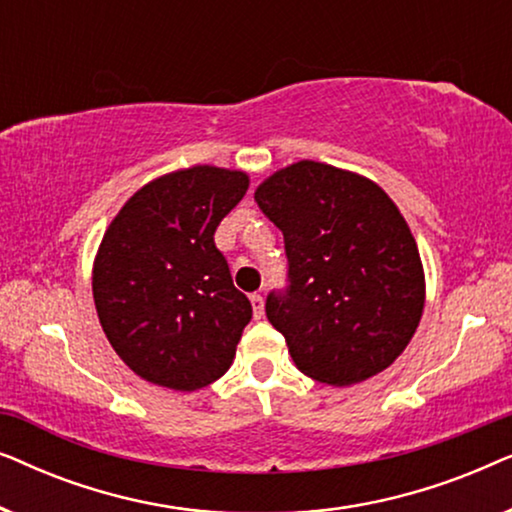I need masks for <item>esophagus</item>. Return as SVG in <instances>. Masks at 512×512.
Segmentation results:
<instances>
[{
  "label": "esophagus",
  "mask_w": 512,
  "mask_h": 512,
  "mask_svg": "<svg viewBox=\"0 0 512 512\" xmlns=\"http://www.w3.org/2000/svg\"><path fill=\"white\" fill-rule=\"evenodd\" d=\"M249 300H251V307H254V317L261 319L263 317V307H265L263 296H261V293H251Z\"/></svg>",
  "instance_id": "esophagus-1"
}]
</instances>
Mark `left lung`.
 Segmentation results:
<instances>
[{
  "label": "left lung",
  "instance_id": "left-lung-1",
  "mask_svg": "<svg viewBox=\"0 0 512 512\" xmlns=\"http://www.w3.org/2000/svg\"><path fill=\"white\" fill-rule=\"evenodd\" d=\"M282 230L286 286L265 300L293 363L345 387L396 361L424 310V270L408 223L373 181L300 160L256 188Z\"/></svg>",
  "mask_w": 512,
  "mask_h": 512
}]
</instances>
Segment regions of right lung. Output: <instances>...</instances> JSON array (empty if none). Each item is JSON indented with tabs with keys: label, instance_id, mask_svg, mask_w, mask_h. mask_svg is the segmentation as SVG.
Listing matches in <instances>:
<instances>
[{
	"label": "right lung",
	"instance_id": "1",
	"mask_svg": "<svg viewBox=\"0 0 512 512\" xmlns=\"http://www.w3.org/2000/svg\"><path fill=\"white\" fill-rule=\"evenodd\" d=\"M244 172L195 165L125 202L95 258L93 296L116 354L160 387L195 391L226 373L251 303L214 233L244 198Z\"/></svg>",
	"mask_w": 512,
	"mask_h": 512
}]
</instances>
